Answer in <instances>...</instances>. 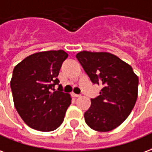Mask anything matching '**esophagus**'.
I'll return each mask as SVG.
<instances>
[{
    "label": "esophagus",
    "mask_w": 152,
    "mask_h": 152,
    "mask_svg": "<svg viewBox=\"0 0 152 152\" xmlns=\"http://www.w3.org/2000/svg\"><path fill=\"white\" fill-rule=\"evenodd\" d=\"M71 96H73V97H79V96H81V95H78V94H75V93H71Z\"/></svg>",
    "instance_id": "1"
}]
</instances>
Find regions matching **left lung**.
I'll use <instances>...</instances> for the list:
<instances>
[{
	"instance_id": "1",
	"label": "left lung",
	"mask_w": 152,
	"mask_h": 152,
	"mask_svg": "<svg viewBox=\"0 0 152 152\" xmlns=\"http://www.w3.org/2000/svg\"><path fill=\"white\" fill-rule=\"evenodd\" d=\"M76 58L94 84L102 87L84 113L90 128L107 132L128 117L138 98V77L132 67L109 53L83 51Z\"/></svg>"
}]
</instances>
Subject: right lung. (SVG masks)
I'll return each instance as SVG.
<instances>
[{
    "label": "right lung",
    "mask_w": 152,
    "mask_h": 152,
    "mask_svg": "<svg viewBox=\"0 0 152 152\" xmlns=\"http://www.w3.org/2000/svg\"><path fill=\"white\" fill-rule=\"evenodd\" d=\"M67 57L63 50L40 52L14 67L10 81L14 106L32 129L53 131L62 124L71 97L62 91L57 76ZM56 85L59 86L57 91Z\"/></svg>",
    "instance_id": "add662e5"
}]
</instances>
